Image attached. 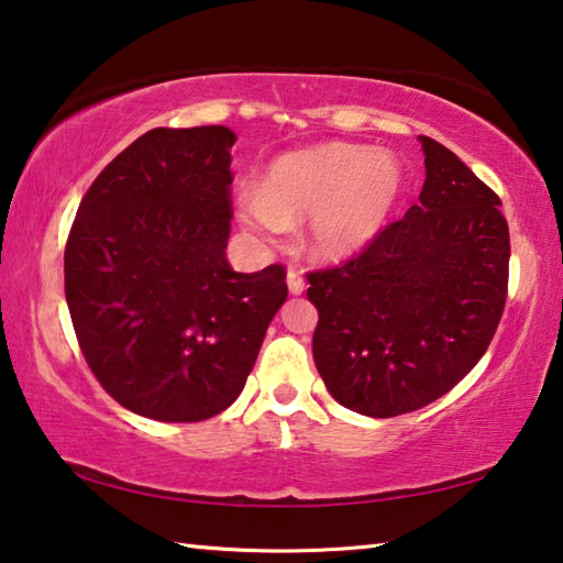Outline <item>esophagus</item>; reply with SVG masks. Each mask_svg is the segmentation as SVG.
<instances>
[{"label":"esophagus","instance_id":"34e87169","mask_svg":"<svg viewBox=\"0 0 563 563\" xmlns=\"http://www.w3.org/2000/svg\"><path fill=\"white\" fill-rule=\"evenodd\" d=\"M285 283H288L290 295H302L305 292V278L298 271H288V275H285Z\"/></svg>","mask_w":563,"mask_h":563}]
</instances>
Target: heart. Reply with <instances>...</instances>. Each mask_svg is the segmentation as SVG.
<instances>
[{
  "label": "heart",
  "mask_w": 563,
  "mask_h": 563,
  "mask_svg": "<svg viewBox=\"0 0 563 563\" xmlns=\"http://www.w3.org/2000/svg\"><path fill=\"white\" fill-rule=\"evenodd\" d=\"M405 194L402 161L360 144H318L273 161L258 188L238 194L247 231L280 238L302 223L305 245L320 261H347L385 231Z\"/></svg>",
  "instance_id": "heart-1"
}]
</instances>
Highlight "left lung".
Wrapping results in <instances>:
<instances>
[{
    "label": "left lung",
    "instance_id": "left-lung-1",
    "mask_svg": "<svg viewBox=\"0 0 563 563\" xmlns=\"http://www.w3.org/2000/svg\"><path fill=\"white\" fill-rule=\"evenodd\" d=\"M424 186L357 258L308 275L312 357L328 393L367 417L424 407L487 352L507 302L499 196L450 148L419 136Z\"/></svg>",
    "mask_w": 563,
    "mask_h": 563
}]
</instances>
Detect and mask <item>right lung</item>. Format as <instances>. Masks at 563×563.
I'll return each instance as SVG.
<instances>
[{
    "label": "right lung",
    "mask_w": 563,
    "mask_h": 563,
    "mask_svg": "<svg viewBox=\"0 0 563 563\" xmlns=\"http://www.w3.org/2000/svg\"><path fill=\"white\" fill-rule=\"evenodd\" d=\"M233 144L225 126L146 131L93 180L66 241V305L91 373L158 422L231 407L288 298L283 265H228Z\"/></svg>",
    "instance_id": "right-lung-1"
}]
</instances>
